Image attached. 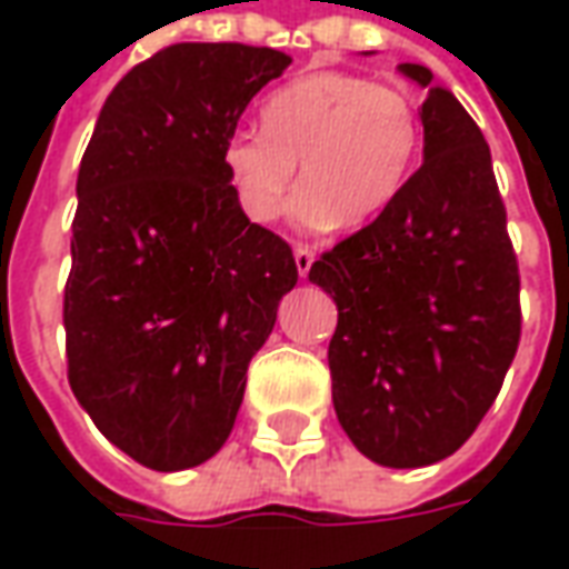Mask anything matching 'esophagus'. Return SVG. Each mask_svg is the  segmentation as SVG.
<instances>
[{"mask_svg": "<svg viewBox=\"0 0 569 569\" xmlns=\"http://www.w3.org/2000/svg\"><path fill=\"white\" fill-rule=\"evenodd\" d=\"M313 259H317V252H313L310 247H305V243H298V247H296V268H298V273H301V277H308Z\"/></svg>", "mask_w": 569, "mask_h": 569, "instance_id": "1", "label": "esophagus"}]
</instances>
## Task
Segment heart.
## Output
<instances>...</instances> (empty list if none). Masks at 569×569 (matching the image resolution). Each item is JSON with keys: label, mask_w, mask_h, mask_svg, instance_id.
Wrapping results in <instances>:
<instances>
[{"label": "heart", "mask_w": 569, "mask_h": 569, "mask_svg": "<svg viewBox=\"0 0 569 569\" xmlns=\"http://www.w3.org/2000/svg\"><path fill=\"white\" fill-rule=\"evenodd\" d=\"M420 151L415 97L357 72H305L261 103V130L234 128L224 173L252 222H273L296 179L292 216L308 228L353 231L406 188Z\"/></svg>", "instance_id": "b5f03b06"}]
</instances>
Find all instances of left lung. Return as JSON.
<instances>
[{"label": "left lung", "instance_id": "left-lung-1", "mask_svg": "<svg viewBox=\"0 0 569 569\" xmlns=\"http://www.w3.org/2000/svg\"><path fill=\"white\" fill-rule=\"evenodd\" d=\"M399 72L429 91L423 163L308 277L338 305V423L375 463L418 469L451 457L493 406L521 338V280L481 130L427 67Z\"/></svg>", "mask_w": 569, "mask_h": 569}]
</instances>
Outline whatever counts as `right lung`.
Instances as JSON below:
<instances>
[{"label": "right lung", "instance_id": "obj_1", "mask_svg": "<svg viewBox=\"0 0 569 569\" xmlns=\"http://www.w3.org/2000/svg\"><path fill=\"white\" fill-rule=\"evenodd\" d=\"M292 57L163 48L118 81L79 167L63 292L69 387L137 463L179 472L231 436L249 359L298 283L283 237L249 222L222 149Z\"/></svg>", "mask_w": 569, "mask_h": 569}]
</instances>
